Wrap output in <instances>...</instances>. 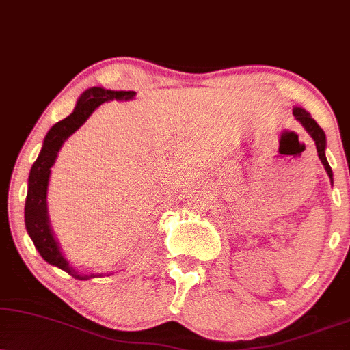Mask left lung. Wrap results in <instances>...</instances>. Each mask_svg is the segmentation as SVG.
<instances>
[{
	"instance_id": "1",
	"label": "left lung",
	"mask_w": 350,
	"mask_h": 350,
	"mask_svg": "<svg viewBox=\"0 0 350 350\" xmlns=\"http://www.w3.org/2000/svg\"><path fill=\"white\" fill-rule=\"evenodd\" d=\"M293 114H294V118L297 119V121L305 127V131H307L308 134L312 135V139L315 140L318 158H320L321 163H323V166H325L326 172H328V176H329V179H331V185H333V171H331L329 163H328V160H326V157H325V148H326V135H325V132H323L321 127L318 126L315 119L310 116V113L305 111L304 108H297V106H295V108L293 109Z\"/></svg>"
}]
</instances>
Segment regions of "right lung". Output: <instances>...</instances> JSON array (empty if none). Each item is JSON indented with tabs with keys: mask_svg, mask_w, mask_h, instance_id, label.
I'll return each mask as SVG.
<instances>
[{
	"mask_svg": "<svg viewBox=\"0 0 350 350\" xmlns=\"http://www.w3.org/2000/svg\"><path fill=\"white\" fill-rule=\"evenodd\" d=\"M134 95L135 92L131 90H105L101 87H92L83 92L81 98L77 100L74 111L68 118H64L63 121L56 122L48 131L38 158L35 160L32 170H30L29 190L24 210L25 228H27L29 236L32 239L35 249L42 255V258L53 265V267H57L63 269V271L69 273L76 280H88V278H95L96 274H90V276L88 274H79L76 269L70 267L68 260L64 258L63 252H61L55 236H53L46 208V190L51 166L55 165L57 152L63 147L66 139L72 135L101 103L109 100H131L134 98Z\"/></svg>",
	"mask_w": 350,
	"mask_h": 350,
	"instance_id": "obj_1",
	"label": "right lung"
}]
</instances>
